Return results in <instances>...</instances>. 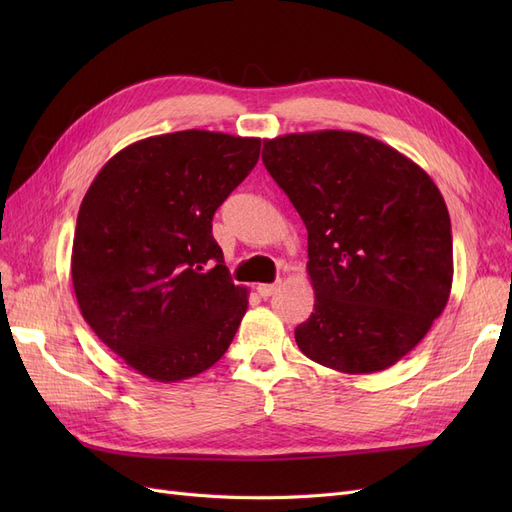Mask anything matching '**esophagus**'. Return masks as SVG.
Instances as JSON below:
<instances>
[{"label": "esophagus", "instance_id": "34e87169", "mask_svg": "<svg viewBox=\"0 0 512 512\" xmlns=\"http://www.w3.org/2000/svg\"><path fill=\"white\" fill-rule=\"evenodd\" d=\"M277 288H280V284H260L256 290H258V294H260L262 299H269L271 294L277 292Z\"/></svg>", "mask_w": 512, "mask_h": 512}]
</instances>
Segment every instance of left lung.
I'll use <instances>...</instances> for the list:
<instances>
[{
  "mask_svg": "<svg viewBox=\"0 0 512 512\" xmlns=\"http://www.w3.org/2000/svg\"><path fill=\"white\" fill-rule=\"evenodd\" d=\"M307 228L314 312L301 352L344 374L395 365L431 329L453 284L451 218L438 185L376 138L320 130L262 149Z\"/></svg>",
  "mask_w": 512,
  "mask_h": 512,
  "instance_id": "1",
  "label": "left lung"
}]
</instances>
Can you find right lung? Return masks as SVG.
Returning <instances> with one entry per match:
<instances>
[{"mask_svg":"<svg viewBox=\"0 0 512 512\" xmlns=\"http://www.w3.org/2000/svg\"><path fill=\"white\" fill-rule=\"evenodd\" d=\"M260 138L183 130L121 149L76 218L72 286L102 342L138 374L179 382L218 363L247 309L213 213L250 175Z\"/></svg>","mask_w":512,"mask_h":512,"instance_id":"1","label":"right lung"}]
</instances>
